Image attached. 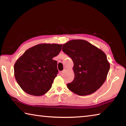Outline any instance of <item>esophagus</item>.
<instances>
[{
	"instance_id": "1",
	"label": "esophagus",
	"mask_w": 126,
	"mask_h": 126,
	"mask_svg": "<svg viewBox=\"0 0 126 126\" xmlns=\"http://www.w3.org/2000/svg\"><path fill=\"white\" fill-rule=\"evenodd\" d=\"M65 71V69H64L63 70V71H61V72H59V74H60V75H62L63 73H64V72Z\"/></svg>"
}]
</instances>
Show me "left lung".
Here are the masks:
<instances>
[{
	"instance_id": "obj_1",
	"label": "left lung",
	"mask_w": 126,
	"mask_h": 126,
	"mask_svg": "<svg viewBox=\"0 0 126 126\" xmlns=\"http://www.w3.org/2000/svg\"><path fill=\"white\" fill-rule=\"evenodd\" d=\"M62 50L74 63V78L67 84L70 91L79 95H87L102 86L110 68L103 51L82 39L71 40L64 44Z\"/></svg>"
}]
</instances>
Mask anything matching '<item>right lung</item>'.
Here are the masks:
<instances>
[{"label":"right lung","instance_id":"right-lung-1","mask_svg":"<svg viewBox=\"0 0 126 126\" xmlns=\"http://www.w3.org/2000/svg\"><path fill=\"white\" fill-rule=\"evenodd\" d=\"M62 44L42 43L28 49L14 64V76L23 91L31 95L40 96L52 87L58 74L57 62Z\"/></svg>","mask_w":126,"mask_h":126}]
</instances>
